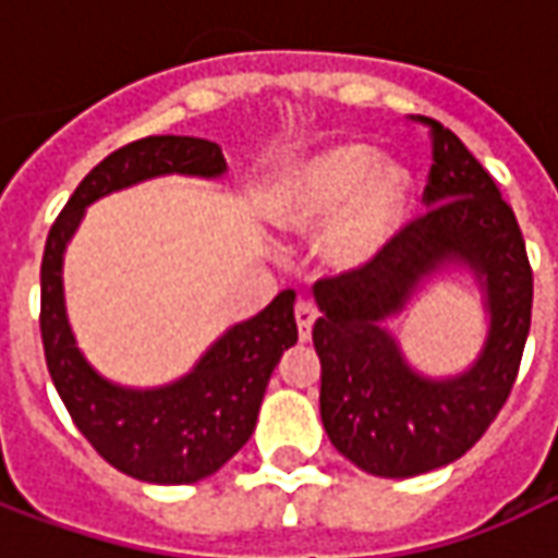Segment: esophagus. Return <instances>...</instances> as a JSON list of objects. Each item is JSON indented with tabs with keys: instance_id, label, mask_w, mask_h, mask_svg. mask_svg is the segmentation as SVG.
Returning a JSON list of instances; mask_svg holds the SVG:
<instances>
[{
	"instance_id": "1",
	"label": "esophagus",
	"mask_w": 558,
	"mask_h": 558,
	"mask_svg": "<svg viewBox=\"0 0 558 558\" xmlns=\"http://www.w3.org/2000/svg\"><path fill=\"white\" fill-rule=\"evenodd\" d=\"M316 316H319V307H316L311 299H302L295 304V323H299V338L307 340L311 338V328H314Z\"/></svg>"
}]
</instances>
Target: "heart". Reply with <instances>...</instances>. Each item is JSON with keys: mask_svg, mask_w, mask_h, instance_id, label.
Listing matches in <instances>:
<instances>
[{"mask_svg": "<svg viewBox=\"0 0 558 558\" xmlns=\"http://www.w3.org/2000/svg\"><path fill=\"white\" fill-rule=\"evenodd\" d=\"M412 203L410 172L379 163L367 146H331L304 158L280 187L278 220L290 230L326 232V259L338 268L371 263L400 230Z\"/></svg>", "mask_w": 558, "mask_h": 558, "instance_id": "1", "label": "heart"}]
</instances>
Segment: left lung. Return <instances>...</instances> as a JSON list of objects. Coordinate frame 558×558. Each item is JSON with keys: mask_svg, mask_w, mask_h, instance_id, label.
Wrapping results in <instances>:
<instances>
[{"mask_svg": "<svg viewBox=\"0 0 558 558\" xmlns=\"http://www.w3.org/2000/svg\"><path fill=\"white\" fill-rule=\"evenodd\" d=\"M412 122L430 128V208L371 263L314 287L323 311L314 326L323 427L340 454L379 478L430 472L478 442L514 388L532 323V266L514 208L454 131L427 116ZM448 258H463L485 278L492 335L472 372L433 384L411 374L378 323Z\"/></svg>", "mask_w": 558, "mask_h": 558, "instance_id": "left-lung-1", "label": "left lung"}]
</instances>
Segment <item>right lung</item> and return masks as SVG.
<instances>
[{"mask_svg":"<svg viewBox=\"0 0 558 558\" xmlns=\"http://www.w3.org/2000/svg\"><path fill=\"white\" fill-rule=\"evenodd\" d=\"M218 143L199 137H143L116 148L77 184L50 227L41 259V343L47 371L77 430L131 478L194 484L215 475L256 427L268 376L299 340L295 292L283 290L263 314L230 328L194 374L155 391L110 386L74 347L62 302V251L83 208L98 196L163 172L220 175Z\"/></svg>","mask_w":558,"mask_h":558,"instance_id":"add662e5","label":"right lung"}]
</instances>
